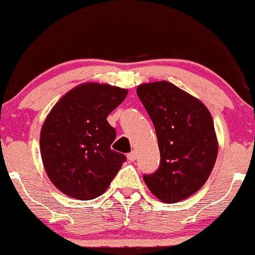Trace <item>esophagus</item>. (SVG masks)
I'll return each instance as SVG.
<instances>
[{
	"mask_svg": "<svg viewBox=\"0 0 255 255\" xmlns=\"http://www.w3.org/2000/svg\"><path fill=\"white\" fill-rule=\"evenodd\" d=\"M136 158H137V154H136L135 150H132V152L128 153V159L130 161H135Z\"/></svg>",
	"mask_w": 255,
	"mask_h": 255,
	"instance_id": "34e87169",
	"label": "esophagus"
}]
</instances>
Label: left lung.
<instances>
[{"label":"left lung","mask_w":255,"mask_h":255,"mask_svg":"<svg viewBox=\"0 0 255 255\" xmlns=\"http://www.w3.org/2000/svg\"><path fill=\"white\" fill-rule=\"evenodd\" d=\"M136 92L154 125L160 152L159 168L144 175V182L164 203L188 198L207 182L218 157L212 114L169 81L141 84Z\"/></svg>","instance_id":"left-lung-1"}]
</instances>
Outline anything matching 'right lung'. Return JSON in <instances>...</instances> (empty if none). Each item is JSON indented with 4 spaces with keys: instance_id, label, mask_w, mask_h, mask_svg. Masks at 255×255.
I'll list each match as a JSON object with an SVG mask.
<instances>
[{
    "instance_id": "right-lung-1",
    "label": "right lung",
    "mask_w": 255,
    "mask_h": 255,
    "mask_svg": "<svg viewBox=\"0 0 255 255\" xmlns=\"http://www.w3.org/2000/svg\"><path fill=\"white\" fill-rule=\"evenodd\" d=\"M128 95L109 84L83 83L51 109L40 132L43 168L61 192L80 201L97 198L127 160L111 148L116 130L107 122Z\"/></svg>"
}]
</instances>
